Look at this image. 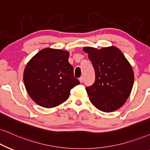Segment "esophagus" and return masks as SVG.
Wrapping results in <instances>:
<instances>
[{
	"mask_svg": "<svg viewBox=\"0 0 150 150\" xmlns=\"http://www.w3.org/2000/svg\"><path fill=\"white\" fill-rule=\"evenodd\" d=\"M79 81H80V83H82L83 82V80H84V78H83V77H79Z\"/></svg>",
	"mask_w": 150,
	"mask_h": 150,
	"instance_id": "1",
	"label": "esophagus"
}]
</instances>
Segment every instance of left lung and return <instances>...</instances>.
Segmentation results:
<instances>
[{
	"label": "left lung",
	"instance_id": "left-lung-1",
	"mask_svg": "<svg viewBox=\"0 0 150 150\" xmlns=\"http://www.w3.org/2000/svg\"><path fill=\"white\" fill-rule=\"evenodd\" d=\"M96 73V80L86 90L91 103L104 112L120 109L129 96L134 84L132 66L120 49L115 46L100 50L84 47Z\"/></svg>",
	"mask_w": 150,
	"mask_h": 150
}]
</instances>
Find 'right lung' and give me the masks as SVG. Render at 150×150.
I'll return each instance as SVG.
<instances>
[{
	"instance_id": "obj_1",
	"label": "right lung",
	"mask_w": 150,
	"mask_h": 150,
	"mask_svg": "<svg viewBox=\"0 0 150 150\" xmlns=\"http://www.w3.org/2000/svg\"><path fill=\"white\" fill-rule=\"evenodd\" d=\"M68 51L46 48L37 52L25 68L26 91L41 107L52 108L63 103L79 81L74 77Z\"/></svg>"
}]
</instances>
